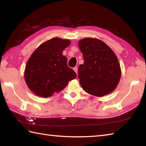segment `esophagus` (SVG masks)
Masks as SVG:
<instances>
[{
    "instance_id": "esophagus-1",
    "label": "esophagus",
    "mask_w": 146,
    "mask_h": 146,
    "mask_svg": "<svg viewBox=\"0 0 146 146\" xmlns=\"http://www.w3.org/2000/svg\"><path fill=\"white\" fill-rule=\"evenodd\" d=\"M73 70L75 71V72L76 73H78V67H77V66L74 67V68H73Z\"/></svg>"
}]
</instances>
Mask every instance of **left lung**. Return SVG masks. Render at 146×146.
<instances>
[{"label": "left lung", "instance_id": "8db88e82", "mask_svg": "<svg viewBox=\"0 0 146 146\" xmlns=\"http://www.w3.org/2000/svg\"><path fill=\"white\" fill-rule=\"evenodd\" d=\"M78 46L84 63L78 67L80 84L88 94L103 97L116 88L121 77L120 66L117 56L101 40L82 39Z\"/></svg>", "mask_w": 146, "mask_h": 146}]
</instances>
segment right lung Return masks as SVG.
Segmentation results:
<instances>
[{"label": "right lung", "instance_id": "obj_1", "mask_svg": "<svg viewBox=\"0 0 146 146\" xmlns=\"http://www.w3.org/2000/svg\"><path fill=\"white\" fill-rule=\"evenodd\" d=\"M68 39L54 38L37 48L29 58L24 79L33 94L48 98L66 87L76 78L75 71L68 66L64 49L70 44Z\"/></svg>", "mask_w": 146, "mask_h": 146}]
</instances>
